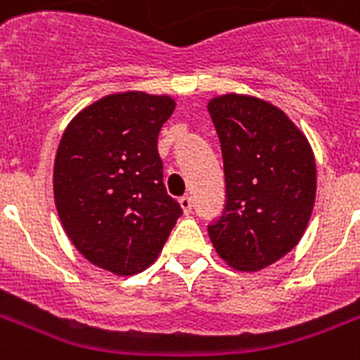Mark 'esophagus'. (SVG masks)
<instances>
[{
    "label": "esophagus",
    "instance_id": "obj_1",
    "mask_svg": "<svg viewBox=\"0 0 360 360\" xmlns=\"http://www.w3.org/2000/svg\"><path fill=\"white\" fill-rule=\"evenodd\" d=\"M179 204L185 214H191V210H193V198L191 196H181Z\"/></svg>",
    "mask_w": 360,
    "mask_h": 360
}]
</instances>
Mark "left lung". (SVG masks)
I'll use <instances>...</instances> for the list:
<instances>
[{"instance_id":"8db88e82","label":"left lung","mask_w":360,"mask_h":360,"mask_svg":"<svg viewBox=\"0 0 360 360\" xmlns=\"http://www.w3.org/2000/svg\"><path fill=\"white\" fill-rule=\"evenodd\" d=\"M208 111L226 173V206L208 235L229 266L262 270L307 229L316 198L314 154L293 121L260 98L218 96Z\"/></svg>"}]
</instances>
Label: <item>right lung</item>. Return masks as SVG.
<instances>
[{
  "label": "right lung",
  "mask_w": 360,
  "mask_h": 360,
  "mask_svg": "<svg viewBox=\"0 0 360 360\" xmlns=\"http://www.w3.org/2000/svg\"><path fill=\"white\" fill-rule=\"evenodd\" d=\"M173 110L169 96L110 94L84 108L61 136L53 164L61 226L82 257L111 274L146 270L183 214L165 191L158 154Z\"/></svg>",
  "instance_id": "right-lung-1"
}]
</instances>
